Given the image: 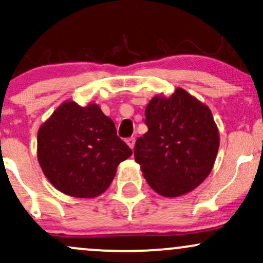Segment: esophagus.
I'll list each match as a JSON object with an SVG mask.
<instances>
[{"mask_svg":"<svg viewBox=\"0 0 263 263\" xmlns=\"http://www.w3.org/2000/svg\"><path fill=\"white\" fill-rule=\"evenodd\" d=\"M135 142H136L135 137H129V138H127V140H126V143L128 144V147H129V148H131V149H134Z\"/></svg>","mask_w":263,"mask_h":263,"instance_id":"esophagus-1","label":"esophagus"}]
</instances>
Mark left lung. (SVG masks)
<instances>
[{
  "mask_svg": "<svg viewBox=\"0 0 263 263\" xmlns=\"http://www.w3.org/2000/svg\"><path fill=\"white\" fill-rule=\"evenodd\" d=\"M144 115L148 131L135 144L144 179L162 197L194 190L213 170L220 144L210 108L177 87L171 96H153Z\"/></svg>",
  "mask_w": 263,
  "mask_h": 263,
  "instance_id": "1",
  "label": "left lung"
}]
</instances>
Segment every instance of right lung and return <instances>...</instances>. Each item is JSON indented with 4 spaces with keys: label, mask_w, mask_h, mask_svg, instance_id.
<instances>
[{
    "label": "right lung",
    "mask_w": 263,
    "mask_h": 263,
    "mask_svg": "<svg viewBox=\"0 0 263 263\" xmlns=\"http://www.w3.org/2000/svg\"><path fill=\"white\" fill-rule=\"evenodd\" d=\"M132 155L99 105L66 100L38 129L37 157L44 176L59 192L95 198L110 186L117 165Z\"/></svg>",
    "instance_id": "add662e5"
}]
</instances>
